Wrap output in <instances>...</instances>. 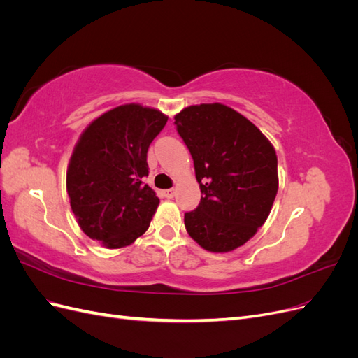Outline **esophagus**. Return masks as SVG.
<instances>
[{"label": "esophagus", "mask_w": 358, "mask_h": 358, "mask_svg": "<svg viewBox=\"0 0 358 358\" xmlns=\"http://www.w3.org/2000/svg\"><path fill=\"white\" fill-rule=\"evenodd\" d=\"M162 196H164L166 199H173V197L176 196V189H175V188L164 189V191H162Z\"/></svg>", "instance_id": "esophagus-1"}]
</instances>
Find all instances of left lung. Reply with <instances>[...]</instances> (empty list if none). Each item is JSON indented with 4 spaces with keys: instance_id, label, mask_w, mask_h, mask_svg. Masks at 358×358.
<instances>
[{
    "instance_id": "1",
    "label": "left lung",
    "mask_w": 358,
    "mask_h": 358,
    "mask_svg": "<svg viewBox=\"0 0 358 358\" xmlns=\"http://www.w3.org/2000/svg\"><path fill=\"white\" fill-rule=\"evenodd\" d=\"M194 159L203 197L185 227L203 249L230 252L258 231L278 194V158L270 140L221 103L188 106L175 115Z\"/></svg>"
}]
</instances>
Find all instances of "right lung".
<instances>
[{
  "mask_svg": "<svg viewBox=\"0 0 358 358\" xmlns=\"http://www.w3.org/2000/svg\"><path fill=\"white\" fill-rule=\"evenodd\" d=\"M169 116L137 103L117 106L83 129L67 166V192L82 231L109 249L145 234L159 204L143 185L148 149Z\"/></svg>",
  "mask_w": 358,
  "mask_h": 358,
  "instance_id": "right-lung-1",
  "label": "right lung"
}]
</instances>
